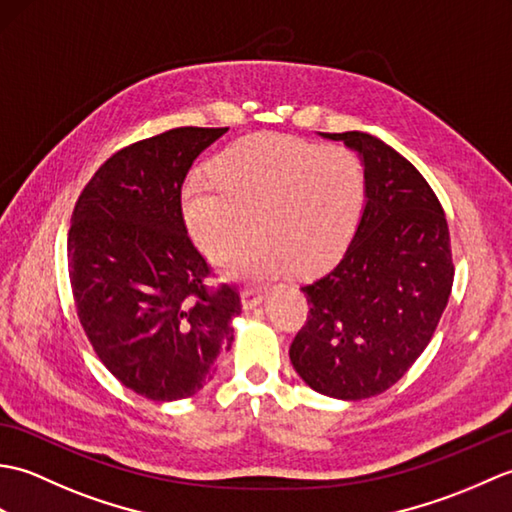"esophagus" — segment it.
Segmentation results:
<instances>
[{
    "mask_svg": "<svg viewBox=\"0 0 512 512\" xmlns=\"http://www.w3.org/2000/svg\"><path fill=\"white\" fill-rule=\"evenodd\" d=\"M262 301H264V292L259 290V288L248 286V288L242 290V306H244V310H253V308H257Z\"/></svg>",
    "mask_w": 512,
    "mask_h": 512,
    "instance_id": "obj_1",
    "label": "esophagus"
}]
</instances>
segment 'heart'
I'll return each instance as SVG.
<instances>
[{
	"mask_svg": "<svg viewBox=\"0 0 512 512\" xmlns=\"http://www.w3.org/2000/svg\"><path fill=\"white\" fill-rule=\"evenodd\" d=\"M211 180L182 191L187 231L211 262L231 259L235 277H273L295 266L312 273L350 242L365 200V167L352 149L257 134L211 162Z\"/></svg>",
	"mask_w": 512,
	"mask_h": 512,
	"instance_id": "b5f03b06",
	"label": "heart"
}]
</instances>
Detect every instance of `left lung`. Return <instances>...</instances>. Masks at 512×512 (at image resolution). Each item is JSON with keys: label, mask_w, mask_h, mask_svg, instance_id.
<instances>
[{"label": "left lung", "mask_w": 512, "mask_h": 512, "mask_svg": "<svg viewBox=\"0 0 512 512\" xmlns=\"http://www.w3.org/2000/svg\"><path fill=\"white\" fill-rule=\"evenodd\" d=\"M321 136L358 151L367 200L341 262L301 288L310 312L290 361L319 394L363 400L429 345L453 286L451 237L436 193L396 149L363 132Z\"/></svg>", "instance_id": "1"}]
</instances>
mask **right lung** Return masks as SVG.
Instances as JSON below:
<instances>
[{
    "mask_svg": "<svg viewBox=\"0 0 512 512\" xmlns=\"http://www.w3.org/2000/svg\"><path fill=\"white\" fill-rule=\"evenodd\" d=\"M228 127H176L107 158L74 204L68 270L96 356L149 400H182L233 343L239 292L206 286L211 266L182 217V182Z\"/></svg>",
    "mask_w": 512,
    "mask_h": 512,
    "instance_id": "1",
    "label": "right lung"
}]
</instances>
